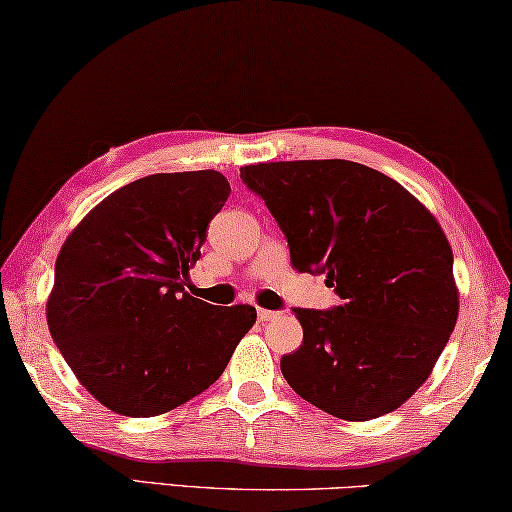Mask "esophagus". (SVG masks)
<instances>
[{
    "label": "esophagus",
    "instance_id": "34e87169",
    "mask_svg": "<svg viewBox=\"0 0 512 512\" xmlns=\"http://www.w3.org/2000/svg\"><path fill=\"white\" fill-rule=\"evenodd\" d=\"M280 312H273V310H257V319L262 323H269L273 319H278Z\"/></svg>",
    "mask_w": 512,
    "mask_h": 512
}]
</instances>
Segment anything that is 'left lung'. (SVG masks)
Masks as SVG:
<instances>
[{"mask_svg":"<svg viewBox=\"0 0 512 512\" xmlns=\"http://www.w3.org/2000/svg\"><path fill=\"white\" fill-rule=\"evenodd\" d=\"M289 243L294 269L323 273L344 300L294 307L303 344L280 360L298 396L369 421L431 376L458 321L453 253L440 223L399 182L346 159L241 168Z\"/></svg>","mask_w":512,"mask_h":512,"instance_id":"8db88e82","label":"left lung"}]
</instances>
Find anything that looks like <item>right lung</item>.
I'll return each instance as SVG.
<instances>
[{
	"label": "right lung",
	"mask_w": 512,
	"mask_h": 512,
	"mask_svg": "<svg viewBox=\"0 0 512 512\" xmlns=\"http://www.w3.org/2000/svg\"><path fill=\"white\" fill-rule=\"evenodd\" d=\"M230 184L218 170L157 173L93 207L63 243L47 326L77 380L123 417H157L214 385L255 307L184 291Z\"/></svg>",
	"instance_id": "add662e5"
}]
</instances>
